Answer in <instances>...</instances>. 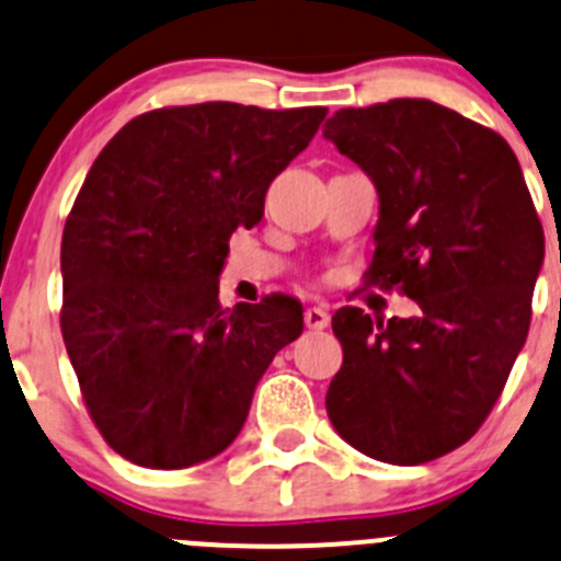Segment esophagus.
Masks as SVG:
<instances>
[{
  "instance_id": "1",
  "label": "esophagus",
  "mask_w": 561,
  "mask_h": 561,
  "mask_svg": "<svg viewBox=\"0 0 561 561\" xmlns=\"http://www.w3.org/2000/svg\"><path fill=\"white\" fill-rule=\"evenodd\" d=\"M329 309L325 307H309L307 312H304V323H307V329L312 331H323L325 325H329Z\"/></svg>"
}]
</instances>
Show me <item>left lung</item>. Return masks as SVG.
<instances>
[{"label": "left lung", "instance_id": "left-lung-1", "mask_svg": "<svg viewBox=\"0 0 561 561\" xmlns=\"http://www.w3.org/2000/svg\"><path fill=\"white\" fill-rule=\"evenodd\" d=\"M323 136L378 192L369 279L413 318H331L342 367L334 431L367 458L419 466L469 442L524 347L546 236L513 148L425 98L340 108Z\"/></svg>", "mask_w": 561, "mask_h": 561}]
</instances>
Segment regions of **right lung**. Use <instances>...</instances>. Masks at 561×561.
Wrapping results in <instances>:
<instances>
[{
    "label": "right lung",
    "instance_id": "add662e5",
    "mask_svg": "<svg viewBox=\"0 0 561 561\" xmlns=\"http://www.w3.org/2000/svg\"><path fill=\"white\" fill-rule=\"evenodd\" d=\"M323 106L210 101L139 114L101 150L62 232V340L108 447L145 469L225 453L301 304L221 309L238 227L312 142Z\"/></svg>",
    "mask_w": 561,
    "mask_h": 561
}]
</instances>
